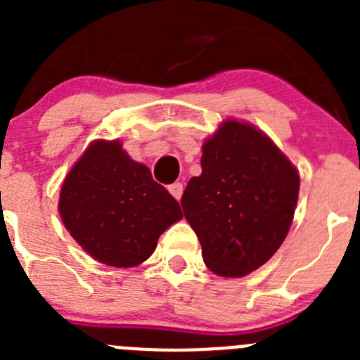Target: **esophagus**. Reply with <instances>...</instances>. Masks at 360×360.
Returning <instances> with one entry per match:
<instances>
[{
    "instance_id": "esophagus-1",
    "label": "esophagus",
    "mask_w": 360,
    "mask_h": 360,
    "mask_svg": "<svg viewBox=\"0 0 360 360\" xmlns=\"http://www.w3.org/2000/svg\"><path fill=\"white\" fill-rule=\"evenodd\" d=\"M167 189H169V193L171 195L174 196V198L176 200H180L182 198V193H184V186L180 182H174V184H171L169 187H167Z\"/></svg>"
}]
</instances>
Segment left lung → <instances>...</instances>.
<instances>
[{"instance_id": "left-lung-1", "label": "left lung", "mask_w": 360, "mask_h": 360, "mask_svg": "<svg viewBox=\"0 0 360 360\" xmlns=\"http://www.w3.org/2000/svg\"><path fill=\"white\" fill-rule=\"evenodd\" d=\"M202 151V174L191 178L180 203L205 265L241 278L269 262L287 238L299 173L262 129L240 120H225Z\"/></svg>"}]
</instances>
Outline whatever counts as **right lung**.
<instances>
[{
    "label": "right lung",
    "instance_id": "obj_1",
    "mask_svg": "<svg viewBox=\"0 0 360 360\" xmlns=\"http://www.w3.org/2000/svg\"><path fill=\"white\" fill-rule=\"evenodd\" d=\"M59 214L94 259L119 269L144 263L162 232L184 216L176 200L119 141L86 148L63 182Z\"/></svg>",
    "mask_w": 360,
    "mask_h": 360
}]
</instances>
